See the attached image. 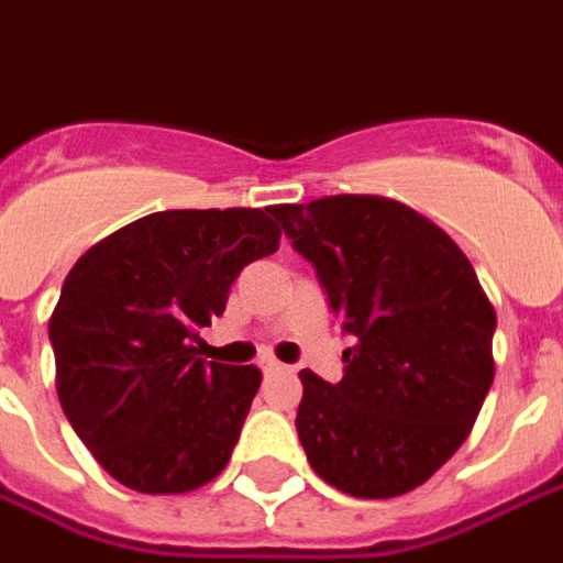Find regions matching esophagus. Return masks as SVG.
Wrapping results in <instances>:
<instances>
[{"label":"esophagus","instance_id":"34e87169","mask_svg":"<svg viewBox=\"0 0 563 563\" xmlns=\"http://www.w3.org/2000/svg\"><path fill=\"white\" fill-rule=\"evenodd\" d=\"M260 371L263 374H278V371H285V364L275 362V358H260Z\"/></svg>","mask_w":563,"mask_h":563}]
</instances>
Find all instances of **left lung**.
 Here are the masks:
<instances>
[{
  "mask_svg": "<svg viewBox=\"0 0 563 563\" xmlns=\"http://www.w3.org/2000/svg\"><path fill=\"white\" fill-rule=\"evenodd\" d=\"M352 346L343 379L300 374L309 466L349 496H401L451 460L494 383L496 312L432 220L379 196L269 208Z\"/></svg>",
  "mask_w": 563,
  "mask_h": 563,
  "instance_id": "left-lung-1",
  "label": "left lung"
}]
</instances>
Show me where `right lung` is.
<instances>
[{
  "label": "right lung",
  "mask_w": 563,
  "mask_h": 563,
  "mask_svg": "<svg viewBox=\"0 0 563 563\" xmlns=\"http://www.w3.org/2000/svg\"><path fill=\"white\" fill-rule=\"evenodd\" d=\"M278 239L269 208L158 211L69 269L48 321L57 398L119 484L186 494L227 468L263 374L196 358L192 343Z\"/></svg>",
  "instance_id": "right-lung-1"
}]
</instances>
